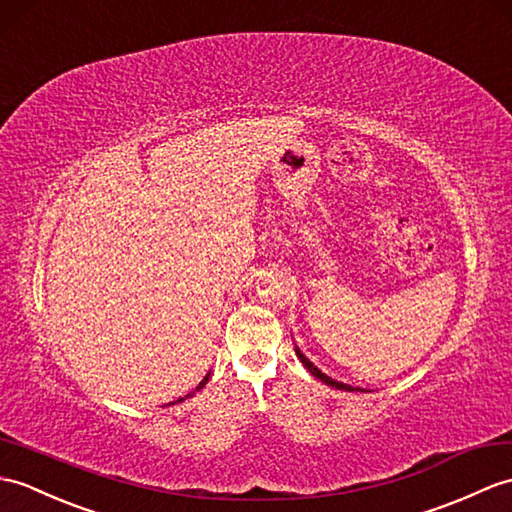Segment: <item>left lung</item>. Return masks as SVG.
<instances>
[{
  "instance_id": "1",
  "label": "left lung",
  "mask_w": 512,
  "mask_h": 512,
  "mask_svg": "<svg viewBox=\"0 0 512 512\" xmlns=\"http://www.w3.org/2000/svg\"><path fill=\"white\" fill-rule=\"evenodd\" d=\"M296 355H299V360L303 362V366L307 368V371H310L316 379H320V382H325L327 386H331V388H338V390H349V392H353V390H360V388H353V386H349V384H342V382H336V379H331V377H327L323 371H318V368L305 358V355L301 353V349L296 347Z\"/></svg>"
}]
</instances>
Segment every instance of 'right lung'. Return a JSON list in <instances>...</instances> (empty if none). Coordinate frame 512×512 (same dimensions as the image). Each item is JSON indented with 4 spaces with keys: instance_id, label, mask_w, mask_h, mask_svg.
Wrapping results in <instances>:
<instances>
[{
    "instance_id": "right-lung-1",
    "label": "right lung",
    "mask_w": 512,
    "mask_h": 512,
    "mask_svg": "<svg viewBox=\"0 0 512 512\" xmlns=\"http://www.w3.org/2000/svg\"><path fill=\"white\" fill-rule=\"evenodd\" d=\"M209 375H211V373H207V377H205V379H202V382L198 384V388H196V390H200L202 386H205V384H207V379H209ZM192 395H194V392H192ZM192 395H187V397H192ZM187 397H183V399H187ZM183 399H178V401H183Z\"/></svg>"
}]
</instances>
